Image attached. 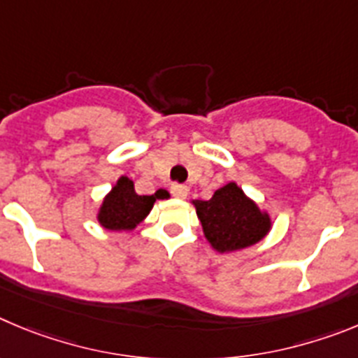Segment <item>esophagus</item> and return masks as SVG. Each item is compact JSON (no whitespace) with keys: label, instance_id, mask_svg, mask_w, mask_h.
I'll return each instance as SVG.
<instances>
[{"label":"esophagus","instance_id":"34e87169","mask_svg":"<svg viewBox=\"0 0 358 358\" xmlns=\"http://www.w3.org/2000/svg\"><path fill=\"white\" fill-rule=\"evenodd\" d=\"M187 192H189L187 185H182V183H173L171 185V194L175 196V198H187Z\"/></svg>","mask_w":358,"mask_h":358}]
</instances>
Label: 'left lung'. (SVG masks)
<instances>
[{"mask_svg":"<svg viewBox=\"0 0 358 358\" xmlns=\"http://www.w3.org/2000/svg\"><path fill=\"white\" fill-rule=\"evenodd\" d=\"M203 234L219 253L244 250L264 239L271 230V217L248 198L235 182L227 183L210 199H194Z\"/></svg>","mask_w":358,"mask_h":358,"instance_id":"8db88e82","label":"left lung"}]
</instances>
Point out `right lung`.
Segmentation results:
<instances>
[{
    "mask_svg": "<svg viewBox=\"0 0 358 358\" xmlns=\"http://www.w3.org/2000/svg\"><path fill=\"white\" fill-rule=\"evenodd\" d=\"M167 191L159 189L155 194L141 196L135 192L134 182L128 176H121L112 191L105 196L98 212V221L103 228L112 231H130L153 208L157 199H166Z\"/></svg>",
    "mask_w": 358,
    "mask_h": 358,
    "instance_id": "right-lung-1",
    "label": "right lung"
}]
</instances>
